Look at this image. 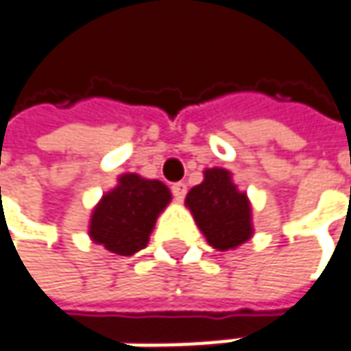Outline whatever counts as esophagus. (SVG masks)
Listing matches in <instances>:
<instances>
[{
  "mask_svg": "<svg viewBox=\"0 0 351 351\" xmlns=\"http://www.w3.org/2000/svg\"><path fill=\"white\" fill-rule=\"evenodd\" d=\"M173 196H175L176 200H182V198L186 196V184H184V182H176V184H173Z\"/></svg>",
  "mask_w": 351,
  "mask_h": 351,
  "instance_id": "esophagus-1",
  "label": "esophagus"
}]
</instances>
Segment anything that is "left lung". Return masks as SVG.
<instances>
[{
  "instance_id": "1",
  "label": "left lung",
  "mask_w": 351,
  "mask_h": 351,
  "mask_svg": "<svg viewBox=\"0 0 351 351\" xmlns=\"http://www.w3.org/2000/svg\"><path fill=\"white\" fill-rule=\"evenodd\" d=\"M184 204L206 242L217 250H234L254 234L252 204L226 169H206L202 182L189 191Z\"/></svg>"
}]
</instances>
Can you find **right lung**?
Returning <instances> with one entry per match:
<instances>
[{"instance_id": "obj_1", "label": "right lung", "mask_w": 351, "mask_h": 351, "mask_svg": "<svg viewBox=\"0 0 351 351\" xmlns=\"http://www.w3.org/2000/svg\"><path fill=\"white\" fill-rule=\"evenodd\" d=\"M171 198L165 182L125 173L95 204L89 218V238L113 254L131 256L149 244L156 218Z\"/></svg>"}]
</instances>
